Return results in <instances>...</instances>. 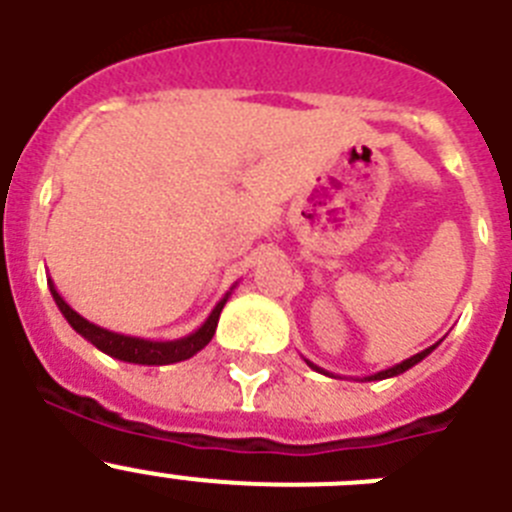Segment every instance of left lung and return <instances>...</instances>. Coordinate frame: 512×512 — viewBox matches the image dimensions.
<instances>
[{
	"label": "left lung",
	"instance_id": "8db88e82",
	"mask_svg": "<svg viewBox=\"0 0 512 512\" xmlns=\"http://www.w3.org/2000/svg\"><path fill=\"white\" fill-rule=\"evenodd\" d=\"M436 346H438V343H436ZM436 346H428V348H425V351H420V354L410 356V359L400 361V364L390 366V369H382V372L372 374V377H364V379H361V382H377V379H390V377H397V374H402V372H408V369H413L415 364H420V361H423L425 356L431 354V351H433V348H436ZM305 361H307V359H305ZM307 366H310V369H315V372L325 374V377H333V374L325 372V369H320V366H315V364H312V361H307Z\"/></svg>",
	"mask_w": 512,
	"mask_h": 512
}]
</instances>
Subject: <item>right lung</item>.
<instances>
[{"mask_svg":"<svg viewBox=\"0 0 512 512\" xmlns=\"http://www.w3.org/2000/svg\"><path fill=\"white\" fill-rule=\"evenodd\" d=\"M48 287H51V295L56 300L58 310L66 320H69L71 328L79 333L81 338H87L92 346H97L102 354L112 356V359H120V361H128V364H146V366H164V364H176V361H184V359H192L197 351L207 346L215 336V328H217V320H220V312H223L225 302H228L230 292H225V297L212 307V312L207 315L205 323L200 328L189 333L184 338H174V341H151V338H138V336H125V333H115V330H107V328H99V325L89 323L87 318H81L79 312L69 305V302L63 300L58 295V289L53 287V282L48 279Z\"/></svg>","mask_w":512,"mask_h":512,"instance_id":"obj_1","label":"right lung"}]
</instances>
